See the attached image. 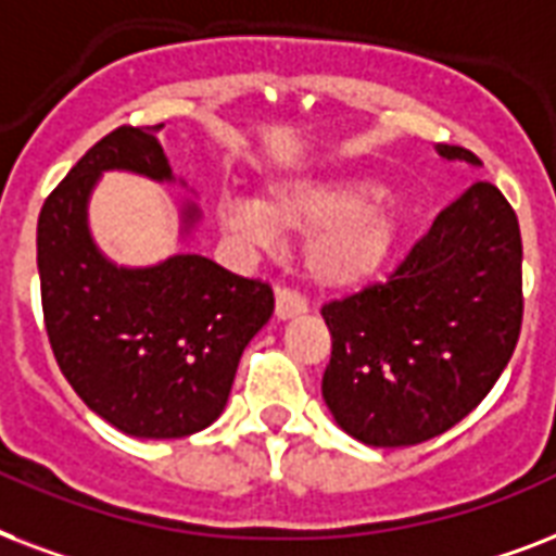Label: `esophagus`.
<instances>
[{
    "mask_svg": "<svg viewBox=\"0 0 556 556\" xmlns=\"http://www.w3.org/2000/svg\"><path fill=\"white\" fill-rule=\"evenodd\" d=\"M307 313V301L301 299L295 290H287V287H278L275 290V316L278 318H292Z\"/></svg>",
    "mask_w": 556,
    "mask_h": 556,
    "instance_id": "1",
    "label": "esophagus"
}]
</instances>
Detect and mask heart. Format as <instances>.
Returning <instances> with one entry per match:
<instances>
[{
	"instance_id": "obj_1",
	"label": "heart",
	"mask_w": 556,
	"mask_h": 556,
	"mask_svg": "<svg viewBox=\"0 0 556 556\" xmlns=\"http://www.w3.org/2000/svg\"><path fill=\"white\" fill-rule=\"evenodd\" d=\"M217 217L231 238L273 247L278 231L309 238V278L325 290H354L380 273L397 240V208L371 179L318 176L273 185L261 202L219 200Z\"/></svg>"
}]
</instances>
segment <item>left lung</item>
<instances>
[{
    "mask_svg": "<svg viewBox=\"0 0 556 556\" xmlns=\"http://www.w3.org/2000/svg\"><path fill=\"white\" fill-rule=\"evenodd\" d=\"M450 162L481 165L455 144ZM333 339L321 397L351 438L415 446L470 415L514 356L522 327L519 219L476 182L434 217L386 283L321 307Z\"/></svg>",
    "mask_w": 556,
    "mask_h": 556,
    "instance_id": "1",
    "label": "left lung"
}]
</instances>
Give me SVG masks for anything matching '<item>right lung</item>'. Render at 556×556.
Instances as JSON below:
<instances>
[{
	"mask_svg": "<svg viewBox=\"0 0 556 556\" xmlns=\"http://www.w3.org/2000/svg\"><path fill=\"white\" fill-rule=\"evenodd\" d=\"M156 127H118L66 174L37 219L42 316L77 397L132 438H185L223 415L273 287L202 255L118 266L94 247L89 197L103 170L174 182ZM200 208L182 205V235Z\"/></svg>",
	"mask_w": 556,
	"mask_h": 556,
	"instance_id": "right-lung-1",
	"label": "right lung"
}]
</instances>
